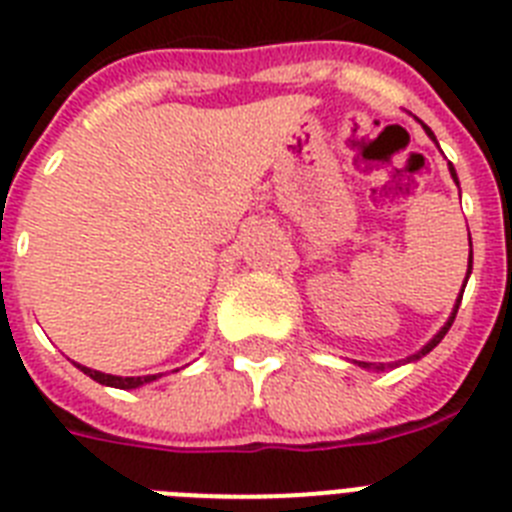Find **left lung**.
<instances>
[{
	"mask_svg": "<svg viewBox=\"0 0 512 512\" xmlns=\"http://www.w3.org/2000/svg\"><path fill=\"white\" fill-rule=\"evenodd\" d=\"M422 129H425V134H427V137L432 139V142L438 144V139H435V134H432V129H430V126H425V124H422ZM448 170H451V178H453V181H456V186H458L456 168H453V165L448 163ZM469 274H471V256H469V272H466V282H469ZM464 287H466V285H464ZM461 298H464V290H461V295H458V298H456V305H453V313H451V316H448V321H445V326H443V329H440L438 334L432 336L430 342H427L425 347L419 349V352H414V355H409V357H406V360H399V362H388V365H383V362H378V365H375V362H355V365H360V368H365V370H386V368H399V365H406V362H417L419 357H425L427 352H432V349L438 347V344L443 342V336L448 334V329H451L453 318H456V313H458V305H461Z\"/></svg>",
	"mask_w": 512,
	"mask_h": 512,
	"instance_id": "obj_1",
	"label": "left lung"
}]
</instances>
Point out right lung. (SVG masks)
<instances>
[{"instance_id": "obj_1", "label": "right lung", "mask_w": 512, "mask_h": 512, "mask_svg": "<svg viewBox=\"0 0 512 512\" xmlns=\"http://www.w3.org/2000/svg\"><path fill=\"white\" fill-rule=\"evenodd\" d=\"M77 365V362H74ZM85 375H90L93 381H98L100 386H111V388H121V391H131V388H139L144 383H152L157 381V375H144V378H121V375H108V373H100V370L93 368H85V365H77Z\"/></svg>"}]
</instances>
